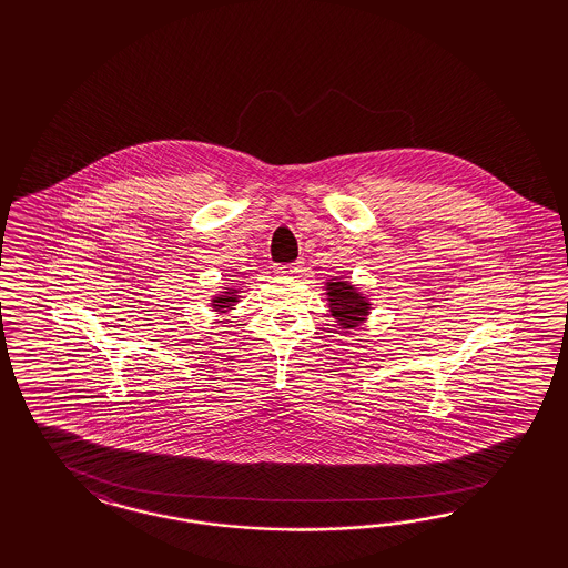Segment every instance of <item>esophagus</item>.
I'll return each mask as SVG.
<instances>
[{
    "label": "esophagus",
    "mask_w": 568,
    "mask_h": 568,
    "mask_svg": "<svg viewBox=\"0 0 568 568\" xmlns=\"http://www.w3.org/2000/svg\"><path fill=\"white\" fill-rule=\"evenodd\" d=\"M300 266H302V262H295V264H281V266H275V273L278 276H293L297 271H300Z\"/></svg>",
    "instance_id": "1"
}]
</instances>
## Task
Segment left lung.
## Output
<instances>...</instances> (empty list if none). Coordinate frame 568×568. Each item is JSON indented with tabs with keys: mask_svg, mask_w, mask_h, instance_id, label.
I'll return each mask as SVG.
<instances>
[{
	"mask_svg": "<svg viewBox=\"0 0 568 568\" xmlns=\"http://www.w3.org/2000/svg\"><path fill=\"white\" fill-rule=\"evenodd\" d=\"M325 292L328 312L344 333H349L352 328H358L362 323H366L373 304L368 295L362 293L352 281L339 276L327 278Z\"/></svg>",
	"mask_w": 568,
	"mask_h": 568,
	"instance_id": "8db88e82",
	"label": "left lung"
}]
</instances>
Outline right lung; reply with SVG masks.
<instances>
[{
	"mask_svg": "<svg viewBox=\"0 0 568 568\" xmlns=\"http://www.w3.org/2000/svg\"><path fill=\"white\" fill-rule=\"evenodd\" d=\"M241 287H224L223 292L212 295L210 300V308L214 310L216 314H229L231 310L240 304Z\"/></svg>",
	"mask_w": 568,
	"mask_h": 568,
	"instance_id": "add662e5",
	"label": "right lung"
}]
</instances>
